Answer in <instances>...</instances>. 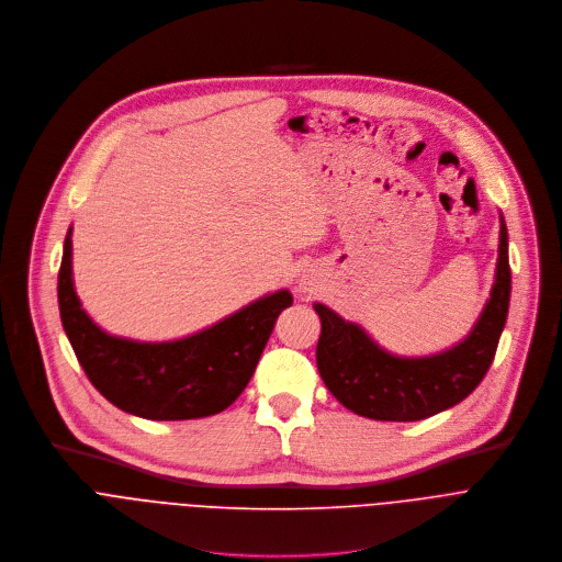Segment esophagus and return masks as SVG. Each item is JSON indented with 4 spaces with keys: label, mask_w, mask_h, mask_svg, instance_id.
Returning a JSON list of instances; mask_svg holds the SVG:
<instances>
[{
    "label": "esophagus",
    "mask_w": 562,
    "mask_h": 562,
    "mask_svg": "<svg viewBox=\"0 0 562 562\" xmlns=\"http://www.w3.org/2000/svg\"><path fill=\"white\" fill-rule=\"evenodd\" d=\"M307 285H310V283H307Z\"/></svg>",
    "instance_id": "esophagus-1"
}]
</instances>
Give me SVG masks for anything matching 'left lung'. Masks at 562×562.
Returning <instances> with one entry per match:
<instances>
[{
    "mask_svg": "<svg viewBox=\"0 0 562 562\" xmlns=\"http://www.w3.org/2000/svg\"><path fill=\"white\" fill-rule=\"evenodd\" d=\"M512 270L501 216L498 266L492 296L465 341L452 350L401 359L381 350L355 323L316 303L321 336L316 366L325 387L355 414L374 420H420L468 398L485 379L507 321Z\"/></svg>",
    "mask_w": 562,
    "mask_h": 562,
    "instance_id": "obj_1",
    "label": "left lung"
}]
</instances>
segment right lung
I'll list each match as a JSON object with an SVG mask.
<instances>
[{
  "label": "right lung",
  "mask_w": 562,
  "mask_h": 562,
  "mask_svg": "<svg viewBox=\"0 0 562 562\" xmlns=\"http://www.w3.org/2000/svg\"><path fill=\"white\" fill-rule=\"evenodd\" d=\"M70 257L68 233L57 296L75 357L101 396L150 420L201 418L233 405L252 379L281 310L292 305V294L281 290L181 341L115 339L81 310L72 288Z\"/></svg>",
  "instance_id": "right-lung-1"
}]
</instances>
